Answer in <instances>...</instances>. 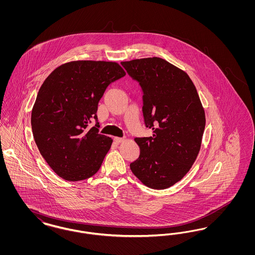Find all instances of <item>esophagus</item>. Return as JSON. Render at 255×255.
<instances>
[{"instance_id":"obj_1","label":"esophagus","mask_w":255,"mask_h":255,"mask_svg":"<svg viewBox=\"0 0 255 255\" xmlns=\"http://www.w3.org/2000/svg\"><path fill=\"white\" fill-rule=\"evenodd\" d=\"M115 142L116 143H121L122 141H124V138H122V137H115Z\"/></svg>"}]
</instances>
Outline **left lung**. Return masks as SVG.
<instances>
[{
	"mask_svg": "<svg viewBox=\"0 0 255 255\" xmlns=\"http://www.w3.org/2000/svg\"><path fill=\"white\" fill-rule=\"evenodd\" d=\"M141 87L142 113L149 137H135L139 157L130 164L133 175L153 189L181 181L200 152L206 115L188 74L159 57L122 62Z\"/></svg>",
	"mask_w": 255,
	"mask_h": 255,
	"instance_id": "left-lung-1",
	"label": "left lung"
}]
</instances>
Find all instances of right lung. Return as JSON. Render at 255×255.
<instances>
[{
  "label": "right lung",
  "instance_id": "1",
  "mask_svg": "<svg viewBox=\"0 0 255 255\" xmlns=\"http://www.w3.org/2000/svg\"><path fill=\"white\" fill-rule=\"evenodd\" d=\"M126 73L116 62L72 61L41 86L31 112L37 147L50 168L69 182L94 176L113 139L98 133L97 105L107 87ZM97 123L92 128L88 124Z\"/></svg>",
  "mask_w": 255,
  "mask_h": 255
}]
</instances>
